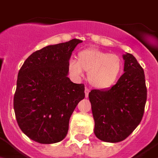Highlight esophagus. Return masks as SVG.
Listing matches in <instances>:
<instances>
[{"label":"esophagus","mask_w":158,"mask_h":158,"mask_svg":"<svg viewBox=\"0 0 158 158\" xmlns=\"http://www.w3.org/2000/svg\"><path fill=\"white\" fill-rule=\"evenodd\" d=\"M89 92H90V90H89L88 88H85V97L86 98H88V93H89Z\"/></svg>","instance_id":"34e87169"}]
</instances>
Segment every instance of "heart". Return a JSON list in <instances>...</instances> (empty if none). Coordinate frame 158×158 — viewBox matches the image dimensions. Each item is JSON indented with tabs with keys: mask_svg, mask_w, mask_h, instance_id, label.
<instances>
[{
	"mask_svg": "<svg viewBox=\"0 0 158 158\" xmlns=\"http://www.w3.org/2000/svg\"><path fill=\"white\" fill-rule=\"evenodd\" d=\"M68 70L71 76L79 79L88 73V81L97 89H107L114 86L123 70V61L116 54H112L97 48L81 50L77 60L70 59Z\"/></svg>",
	"mask_w": 158,
	"mask_h": 158,
	"instance_id": "1",
	"label": "heart"
}]
</instances>
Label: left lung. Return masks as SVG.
I'll list each match as a JSON object with an SVG mask.
<instances>
[{
  "label": "left lung",
  "mask_w": 158,
  "mask_h": 158,
  "mask_svg": "<svg viewBox=\"0 0 158 158\" xmlns=\"http://www.w3.org/2000/svg\"><path fill=\"white\" fill-rule=\"evenodd\" d=\"M123 58L124 74L116 84L88 94L95 135L109 143L123 141L132 133L141 122L147 100L143 68L131 53L126 52Z\"/></svg>",
  "instance_id": "8db88e82"
}]
</instances>
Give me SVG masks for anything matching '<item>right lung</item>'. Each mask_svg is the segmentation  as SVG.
Masks as SVG:
<instances>
[{
    "instance_id": "right-lung-1",
    "label": "right lung",
    "mask_w": 158,
    "mask_h": 158,
    "mask_svg": "<svg viewBox=\"0 0 158 158\" xmlns=\"http://www.w3.org/2000/svg\"><path fill=\"white\" fill-rule=\"evenodd\" d=\"M82 40L46 46L31 54L19 70L14 109L19 127L40 143H54L66 136L69 121L85 97L84 85L68 78V62Z\"/></svg>"
}]
</instances>
